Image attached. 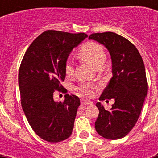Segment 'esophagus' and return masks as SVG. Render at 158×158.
Wrapping results in <instances>:
<instances>
[{"instance_id":"34e87169","label":"esophagus","mask_w":158,"mask_h":158,"mask_svg":"<svg viewBox=\"0 0 158 158\" xmlns=\"http://www.w3.org/2000/svg\"><path fill=\"white\" fill-rule=\"evenodd\" d=\"M92 102L90 101H88V100H85V99H82L81 100V105L82 106H86L91 104Z\"/></svg>"}]
</instances>
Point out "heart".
<instances>
[{"mask_svg": "<svg viewBox=\"0 0 158 158\" xmlns=\"http://www.w3.org/2000/svg\"><path fill=\"white\" fill-rule=\"evenodd\" d=\"M79 55L85 60L91 63L96 68H100L106 60V53L103 48L98 43H88L84 44L79 51ZM64 72L67 76H72L74 73V63L71 57L66 60L64 64ZM77 92L87 97L93 96L96 86L91 84H80L74 88Z\"/></svg>", "mask_w": 158, "mask_h": 158, "instance_id": "1", "label": "heart"}]
</instances>
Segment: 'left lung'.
<instances>
[{
	"instance_id": "1",
	"label": "left lung",
	"mask_w": 158,
	"mask_h": 158,
	"mask_svg": "<svg viewBox=\"0 0 158 158\" xmlns=\"http://www.w3.org/2000/svg\"><path fill=\"white\" fill-rule=\"evenodd\" d=\"M89 38L103 44L112 62L113 76L99 100L114 98L115 103L110 110H106L100 102L96 104L99 114L95 129L105 139H119L134 128L147 96L144 64L135 46L122 36L106 32L92 33Z\"/></svg>"
}]
</instances>
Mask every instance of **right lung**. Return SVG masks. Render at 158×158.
<instances>
[{
    "instance_id": "add662e5",
    "label": "right lung",
    "mask_w": 158,
    "mask_h": 158,
    "mask_svg": "<svg viewBox=\"0 0 158 158\" xmlns=\"http://www.w3.org/2000/svg\"><path fill=\"white\" fill-rule=\"evenodd\" d=\"M86 33L48 30L26 51L19 70L21 106L33 131L43 139L58 143L71 135L77 109L75 95L64 102L53 99L56 90L64 92V64L72 49L87 38Z\"/></svg>"
}]
</instances>
